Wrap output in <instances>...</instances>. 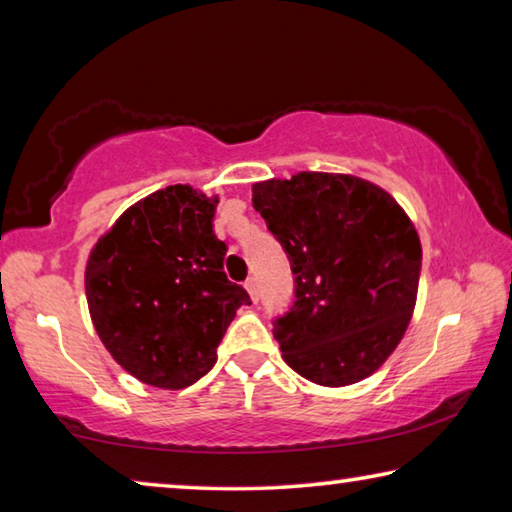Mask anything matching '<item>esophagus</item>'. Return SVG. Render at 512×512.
Returning <instances> with one entry per match:
<instances>
[{"mask_svg": "<svg viewBox=\"0 0 512 512\" xmlns=\"http://www.w3.org/2000/svg\"><path fill=\"white\" fill-rule=\"evenodd\" d=\"M246 289H248V293H250V298H253V300L257 302V298H259V287H257V277H248V280H246Z\"/></svg>", "mask_w": 512, "mask_h": 512, "instance_id": "obj_1", "label": "esophagus"}]
</instances>
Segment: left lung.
Returning <instances> with one entry per match:
<instances>
[{"mask_svg": "<svg viewBox=\"0 0 512 512\" xmlns=\"http://www.w3.org/2000/svg\"><path fill=\"white\" fill-rule=\"evenodd\" d=\"M253 207L296 275V302L273 325L282 359L318 386L370 377L418 300L422 248L409 214L370 180L325 171L255 183Z\"/></svg>", "mask_w": 512, "mask_h": 512, "instance_id": "1", "label": "left lung"}]
</instances>
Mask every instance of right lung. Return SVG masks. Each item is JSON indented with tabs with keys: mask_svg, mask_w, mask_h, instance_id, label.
Here are the masks:
<instances>
[{
	"mask_svg": "<svg viewBox=\"0 0 512 512\" xmlns=\"http://www.w3.org/2000/svg\"><path fill=\"white\" fill-rule=\"evenodd\" d=\"M219 196L192 185L149 194L90 250L85 296L101 343L142 384L180 391L212 370L244 287L223 273Z\"/></svg>",
	"mask_w": 512,
	"mask_h": 512,
	"instance_id": "1",
	"label": "right lung"
}]
</instances>
